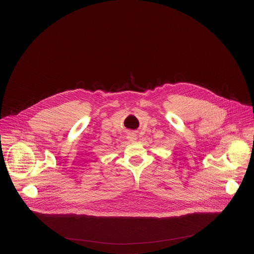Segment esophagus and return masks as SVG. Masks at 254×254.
Instances as JSON below:
<instances>
[{
    "instance_id": "34e87169",
    "label": "esophagus",
    "mask_w": 254,
    "mask_h": 254,
    "mask_svg": "<svg viewBox=\"0 0 254 254\" xmlns=\"http://www.w3.org/2000/svg\"><path fill=\"white\" fill-rule=\"evenodd\" d=\"M127 138H128V140H130V141H134V140L136 139V136H135L134 133H129L128 136H127Z\"/></svg>"
}]
</instances>
